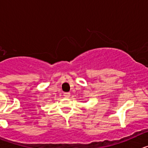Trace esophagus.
Returning <instances> with one entry per match:
<instances>
[{"mask_svg":"<svg viewBox=\"0 0 148 148\" xmlns=\"http://www.w3.org/2000/svg\"><path fill=\"white\" fill-rule=\"evenodd\" d=\"M64 96L65 98H69L70 96V92H64Z\"/></svg>","mask_w":148,"mask_h":148,"instance_id":"1","label":"esophagus"}]
</instances>
